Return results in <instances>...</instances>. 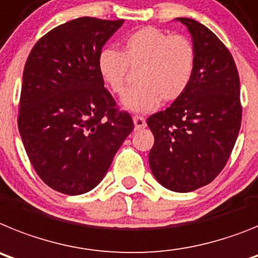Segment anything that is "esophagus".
Returning a JSON list of instances; mask_svg holds the SVG:
<instances>
[{
	"mask_svg": "<svg viewBox=\"0 0 258 258\" xmlns=\"http://www.w3.org/2000/svg\"><path fill=\"white\" fill-rule=\"evenodd\" d=\"M132 119H134V123H135V128L136 130L144 128V127L147 126V122H145L144 116L134 115V116H132Z\"/></svg>",
	"mask_w": 258,
	"mask_h": 258,
	"instance_id": "esophagus-1",
	"label": "esophagus"
}]
</instances>
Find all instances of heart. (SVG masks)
<instances>
[{
    "instance_id": "1",
    "label": "heart",
    "mask_w": 258,
    "mask_h": 258,
    "mask_svg": "<svg viewBox=\"0 0 258 258\" xmlns=\"http://www.w3.org/2000/svg\"><path fill=\"white\" fill-rule=\"evenodd\" d=\"M196 67V49L183 35H169L156 27H144L130 33L120 51L105 48L97 57V70L102 82L114 95H122L128 69L136 70L138 86L123 95L127 110L148 113L158 107L161 100L172 102L189 87Z\"/></svg>"
}]
</instances>
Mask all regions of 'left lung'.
Here are the masks:
<instances>
[{
	"label": "left lung",
	"mask_w": 258,
	"mask_h": 258,
	"mask_svg": "<svg viewBox=\"0 0 258 258\" xmlns=\"http://www.w3.org/2000/svg\"><path fill=\"white\" fill-rule=\"evenodd\" d=\"M191 33L196 67L184 95L147 119L154 136L149 166L174 192H191L214 180L236 142L241 123L240 80L231 53L212 31L176 18Z\"/></svg>",
	"instance_id": "obj_1"
}]
</instances>
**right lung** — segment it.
<instances>
[{
    "instance_id": "obj_1",
    "label": "right lung",
    "mask_w": 258,
    "mask_h": 258,
    "mask_svg": "<svg viewBox=\"0 0 258 258\" xmlns=\"http://www.w3.org/2000/svg\"><path fill=\"white\" fill-rule=\"evenodd\" d=\"M123 22L74 19L42 36L27 58L18 128L37 175L61 194L93 189L134 130L97 70L102 46Z\"/></svg>"
}]
</instances>
